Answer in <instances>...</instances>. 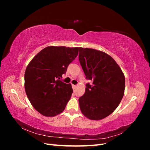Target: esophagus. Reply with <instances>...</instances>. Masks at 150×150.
Returning <instances> with one entry per match:
<instances>
[{"label": "esophagus", "instance_id": "1", "mask_svg": "<svg viewBox=\"0 0 150 150\" xmlns=\"http://www.w3.org/2000/svg\"><path fill=\"white\" fill-rule=\"evenodd\" d=\"M72 89H73V90L74 91L77 87L76 85H74V84H72Z\"/></svg>", "mask_w": 150, "mask_h": 150}]
</instances>
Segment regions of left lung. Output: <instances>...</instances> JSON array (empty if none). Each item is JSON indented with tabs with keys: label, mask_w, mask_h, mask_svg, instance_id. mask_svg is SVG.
Instances as JSON below:
<instances>
[{
	"label": "left lung",
	"mask_w": 150,
	"mask_h": 150,
	"mask_svg": "<svg viewBox=\"0 0 150 150\" xmlns=\"http://www.w3.org/2000/svg\"><path fill=\"white\" fill-rule=\"evenodd\" d=\"M79 61L86 78L85 93L79 98L81 111L88 118L99 120L118 106L124 96L125 78L116 61L106 53L79 47Z\"/></svg>",
	"instance_id": "1"
}]
</instances>
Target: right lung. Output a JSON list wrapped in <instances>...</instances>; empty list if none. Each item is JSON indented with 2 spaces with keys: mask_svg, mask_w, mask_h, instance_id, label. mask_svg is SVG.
<instances>
[{
  "mask_svg": "<svg viewBox=\"0 0 150 150\" xmlns=\"http://www.w3.org/2000/svg\"><path fill=\"white\" fill-rule=\"evenodd\" d=\"M78 51L79 47L49 46L40 51L27 67L25 93L40 114L54 116L64 110L73 91L71 84L63 83L60 78Z\"/></svg>",
  "mask_w": 150,
  "mask_h": 150,
  "instance_id": "right-lung-1",
  "label": "right lung"
}]
</instances>
